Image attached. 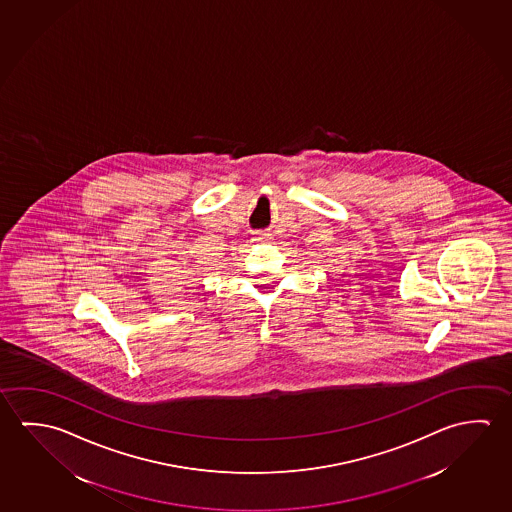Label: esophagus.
I'll return each instance as SVG.
<instances>
[{"label": "esophagus", "mask_w": 512, "mask_h": 512, "mask_svg": "<svg viewBox=\"0 0 512 512\" xmlns=\"http://www.w3.org/2000/svg\"><path fill=\"white\" fill-rule=\"evenodd\" d=\"M268 239H271V234L268 232H257L253 237V241H268Z\"/></svg>", "instance_id": "34e87169"}]
</instances>
